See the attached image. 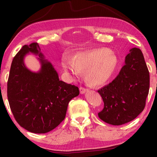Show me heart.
<instances>
[{"label":"heart","mask_w":157,"mask_h":157,"mask_svg":"<svg viewBox=\"0 0 157 157\" xmlns=\"http://www.w3.org/2000/svg\"><path fill=\"white\" fill-rule=\"evenodd\" d=\"M102 67V65L100 63L96 62V63H93V64L89 68L88 71H87V75H88V77L90 78H94V77H95V75H96V73L100 70V68ZM99 75H100L99 79L100 80H101V79H102V75H104V71L101 70L100 71Z\"/></svg>","instance_id":"b5f03b06"}]
</instances>
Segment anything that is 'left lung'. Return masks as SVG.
<instances>
[{
  "label": "left lung",
  "instance_id": "1",
  "mask_svg": "<svg viewBox=\"0 0 157 157\" xmlns=\"http://www.w3.org/2000/svg\"><path fill=\"white\" fill-rule=\"evenodd\" d=\"M29 52L39 55L42 68L33 73L23 62ZM78 86L59 79L37 43L24 45L13 58L7 80V99L20 126L36 134L54 129L64 119L68 104L78 96Z\"/></svg>",
  "mask_w": 157,
  "mask_h": 157
}]
</instances>
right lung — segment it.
Listing matches in <instances>:
<instances>
[{
  "label": "right lung",
  "instance_id": "obj_1",
  "mask_svg": "<svg viewBox=\"0 0 157 157\" xmlns=\"http://www.w3.org/2000/svg\"><path fill=\"white\" fill-rule=\"evenodd\" d=\"M150 89V73L139 48H133L118 76L98 92L104 102L98 116L105 123L121 125L134 120L144 109Z\"/></svg>",
  "mask_w": 157,
  "mask_h": 157
}]
</instances>
